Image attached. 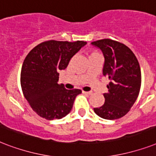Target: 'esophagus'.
<instances>
[{
	"label": "esophagus",
	"mask_w": 156,
	"mask_h": 156,
	"mask_svg": "<svg viewBox=\"0 0 156 156\" xmlns=\"http://www.w3.org/2000/svg\"><path fill=\"white\" fill-rule=\"evenodd\" d=\"M83 94H86V95H91V94H92V92H91V91H83Z\"/></svg>",
	"instance_id": "esophagus-1"
}]
</instances>
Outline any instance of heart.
<instances>
[{"label": "heart", "instance_id": "obj_1", "mask_svg": "<svg viewBox=\"0 0 156 156\" xmlns=\"http://www.w3.org/2000/svg\"><path fill=\"white\" fill-rule=\"evenodd\" d=\"M98 52H95V51H92V52H90V56H91V55H94V54H97Z\"/></svg>", "mask_w": 156, "mask_h": 156}]
</instances>
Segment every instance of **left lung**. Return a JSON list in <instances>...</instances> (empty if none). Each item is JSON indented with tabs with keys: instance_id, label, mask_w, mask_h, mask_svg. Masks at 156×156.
Returning a JSON list of instances; mask_svg holds the SVG:
<instances>
[{
	"instance_id": "1",
	"label": "left lung",
	"mask_w": 156,
	"mask_h": 156,
	"mask_svg": "<svg viewBox=\"0 0 156 156\" xmlns=\"http://www.w3.org/2000/svg\"><path fill=\"white\" fill-rule=\"evenodd\" d=\"M104 56L103 74L108 78L105 102L95 108L98 116L107 120L121 118L128 112L138 96L141 88V69L133 52L122 43L110 39L94 41Z\"/></svg>"
}]
</instances>
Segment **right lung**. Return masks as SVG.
I'll use <instances>...</instances> for the list:
<instances>
[{"label":"right lung","instance_id":"1","mask_svg":"<svg viewBox=\"0 0 156 156\" xmlns=\"http://www.w3.org/2000/svg\"><path fill=\"white\" fill-rule=\"evenodd\" d=\"M87 43L48 40L35 47L26 56L21 70V87L31 108L47 120L61 119L73 108L79 89L67 90L58 84L59 70Z\"/></svg>","mask_w":156,"mask_h":156}]
</instances>
